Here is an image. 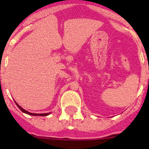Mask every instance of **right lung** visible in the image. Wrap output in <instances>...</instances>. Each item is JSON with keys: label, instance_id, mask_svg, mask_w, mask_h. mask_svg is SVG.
Here are the masks:
<instances>
[{"label": "right lung", "instance_id": "add662e5", "mask_svg": "<svg viewBox=\"0 0 149 149\" xmlns=\"http://www.w3.org/2000/svg\"><path fill=\"white\" fill-rule=\"evenodd\" d=\"M15 104H16V105L18 106V108L20 109V110H22L23 113H26V114H28V115H30V116H48V115H49L50 113H39H39H30V112L27 111V110H25L24 109L22 108V107L19 106V105H18V104L16 103V102H15Z\"/></svg>", "mask_w": 149, "mask_h": 149}]
</instances>
